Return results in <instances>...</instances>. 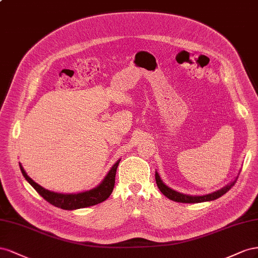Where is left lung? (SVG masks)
Here are the masks:
<instances>
[{"label": "left lung", "instance_id": "1", "mask_svg": "<svg viewBox=\"0 0 258 258\" xmlns=\"http://www.w3.org/2000/svg\"><path fill=\"white\" fill-rule=\"evenodd\" d=\"M237 179H238V176H237V178L229 183V185H227L226 187L222 188L218 191H215V192H213V194H209L205 196H188V195L177 192V191H175V190L171 189L170 187H167L160 178L159 174L156 172V182H157V185H158L161 192L170 199V200H173L175 202H180V203H201V202L216 200V199L220 198L226 192H228V191H229L231 189V187L234 185L235 181H237Z\"/></svg>", "mask_w": 258, "mask_h": 258}]
</instances>
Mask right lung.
Instances as JSON below:
<instances>
[{
    "label": "right lung",
    "mask_w": 258,
    "mask_h": 258,
    "mask_svg": "<svg viewBox=\"0 0 258 258\" xmlns=\"http://www.w3.org/2000/svg\"><path fill=\"white\" fill-rule=\"evenodd\" d=\"M119 163H120V160H117L114 163V165L111 167V170H110L109 173L106 175L104 180H102L97 187H95L88 191H84V192L69 194V195L57 194V192H54V191H49L45 188H43L42 186L39 185V183H36L29 177L20 163H19V166L26 180L30 183L36 191H38V194L41 197H43L47 202H49L51 205H54L56 208H60L62 210L70 211V210H78V209L92 207V205H96L98 203H101L105 200H107L109 196L111 195L114 187L115 173H116V168Z\"/></svg>",
    "instance_id": "1"
}]
</instances>
